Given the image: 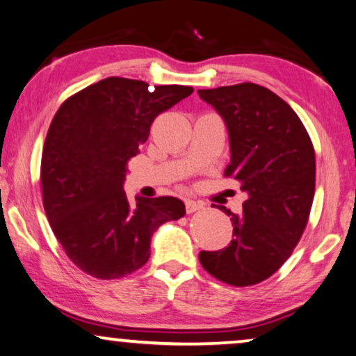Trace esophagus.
Returning a JSON list of instances; mask_svg holds the SVG:
<instances>
[{
  "label": "esophagus",
  "mask_w": 356,
  "mask_h": 356,
  "mask_svg": "<svg viewBox=\"0 0 356 356\" xmlns=\"http://www.w3.org/2000/svg\"><path fill=\"white\" fill-rule=\"evenodd\" d=\"M202 209H204V204H200V202L186 200V211H187V213H193V211L202 210Z\"/></svg>",
  "instance_id": "esophagus-1"
}]
</instances>
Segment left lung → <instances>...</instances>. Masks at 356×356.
<instances>
[{"mask_svg": "<svg viewBox=\"0 0 356 356\" xmlns=\"http://www.w3.org/2000/svg\"><path fill=\"white\" fill-rule=\"evenodd\" d=\"M199 97L228 128L232 161L225 177L248 193L241 215L220 207L232 220V241L200 251V264L225 284H258L286 263L307 227L316 192L312 141L296 111L261 85L199 90Z\"/></svg>", "mask_w": 356, "mask_h": 356, "instance_id": "1", "label": "left lung"}]
</instances>
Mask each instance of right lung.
<instances>
[{"mask_svg": "<svg viewBox=\"0 0 356 356\" xmlns=\"http://www.w3.org/2000/svg\"><path fill=\"white\" fill-rule=\"evenodd\" d=\"M192 92L108 77L57 110L40 161L42 202L57 241L83 273L97 279L134 273L149 259L152 233L186 215L175 197H136L131 205L123 182L156 116Z\"/></svg>", "mask_w": 356, "mask_h": 356, "instance_id": "1", "label": "right lung"}]
</instances>
